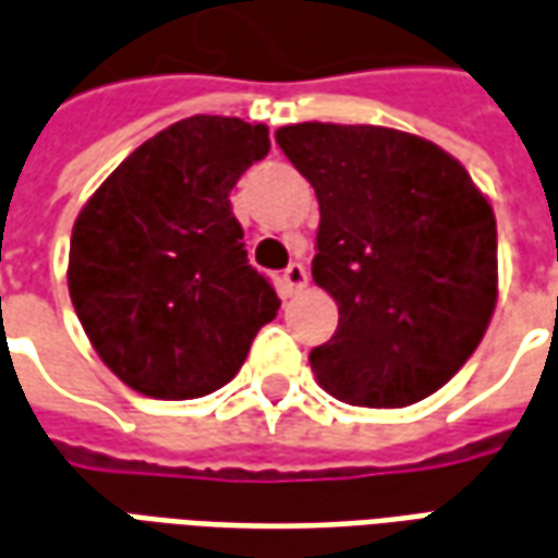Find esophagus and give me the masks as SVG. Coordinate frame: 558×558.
Wrapping results in <instances>:
<instances>
[{"instance_id": "1", "label": "esophagus", "mask_w": 558, "mask_h": 558, "mask_svg": "<svg viewBox=\"0 0 558 558\" xmlns=\"http://www.w3.org/2000/svg\"><path fill=\"white\" fill-rule=\"evenodd\" d=\"M282 282H286V291L288 294H298V291H303L306 288V282H310V272H306V267L303 264H288L286 272H282Z\"/></svg>"}]
</instances>
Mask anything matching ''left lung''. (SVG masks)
Instances as JSON below:
<instances>
[{
    "label": "left lung",
    "mask_w": 558,
    "mask_h": 558,
    "mask_svg": "<svg viewBox=\"0 0 558 558\" xmlns=\"http://www.w3.org/2000/svg\"><path fill=\"white\" fill-rule=\"evenodd\" d=\"M318 195L312 279L339 306L312 349L318 385L351 405L402 409L448 385L499 298L496 216L450 153L385 125L276 132Z\"/></svg>",
    "instance_id": "1"
}]
</instances>
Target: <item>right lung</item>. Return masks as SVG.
Here are the masks:
<instances>
[{
  "instance_id": "obj_1",
  "label": "right lung",
  "mask_w": 558,
  "mask_h": 558,
  "mask_svg": "<svg viewBox=\"0 0 558 558\" xmlns=\"http://www.w3.org/2000/svg\"><path fill=\"white\" fill-rule=\"evenodd\" d=\"M270 153L264 122L197 113L149 137L71 231L69 294L110 373L153 399H195L246 361L279 298L246 258L231 189Z\"/></svg>"
}]
</instances>
